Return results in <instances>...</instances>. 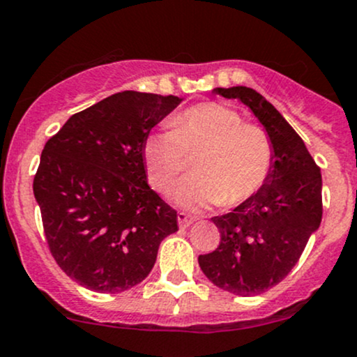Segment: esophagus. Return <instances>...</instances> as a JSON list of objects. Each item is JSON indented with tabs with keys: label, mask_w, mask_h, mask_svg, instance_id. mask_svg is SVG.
<instances>
[{
	"label": "esophagus",
	"mask_w": 357,
	"mask_h": 357,
	"mask_svg": "<svg viewBox=\"0 0 357 357\" xmlns=\"http://www.w3.org/2000/svg\"><path fill=\"white\" fill-rule=\"evenodd\" d=\"M195 220H197V217H193V215L185 213V211H179V213H178V223H179V227H181V229H186V227H190Z\"/></svg>",
	"instance_id": "obj_1"
}]
</instances>
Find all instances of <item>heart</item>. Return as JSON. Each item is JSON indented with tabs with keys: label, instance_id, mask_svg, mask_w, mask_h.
Returning a JSON list of instances; mask_svg holds the SVG:
<instances>
[{
	"label": "heart",
	"instance_id": "1",
	"mask_svg": "<svg viewBox=\"0 0 357 357\" xmlns=\"http://www.w3.org/2000/svg\"><path fill=\"white\" fill-rule=\"evenodd\" d=\"M166 130L152 132L142 144L151 186L167 191L198 154L195 176L176 188V202L186 206L220 203L237 206L264 188L273 171V142L259 125L222 103H199L171 116Z\"/></svg>",
	"mask_w": 357,
	"mask_h": 357
}]
</instances>
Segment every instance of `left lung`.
<instances>
[{
	"label": "left lung",
	"instance_id": "8db88e82",
	"mask_svg": "<svg viewBox=\"0 0 357 357\" xmlns=\"http://www.w3.org/2000/svg\"><path fill=\"white\" fill-rule=\"evenodd\" d=\"M213 91L250 108L271 139L274 160L256 197L211 218L220 244L198 262L215 287L238 296L261 295L288 276L320 227L322 174L301 137L264 96L245 86Z\"/></svg>",
	"mask_w": 357,
	"mask_h": 357
}]
</instances>
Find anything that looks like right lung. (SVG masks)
I'll use <instances>...</instances> for the list:
<instances>
[{"label": "right lung", "mask_w": 357, "mask_h": 357, "mask_svg": "<svg viewBox=\"0 0 357 357\" xmlns=\"http://www.w3.org/2000/svg\"><path fill=\"white\" fill-rule=\"evenodd\" d=\"M181 103L121 91L66 121L47 140L33 178L50 254L69 278L98 293L135 287L154 268L178 213L147 185L142 144Z\"/></svg>", "instance_id": "add662e5"}]
</instances>
